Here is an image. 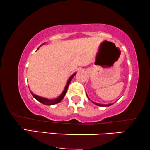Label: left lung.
<instances>
[{
    "label": "left lung",
    "instance_id": "left-lung-1",
    "mask_svg": "<svg viewBox=\"0 0 150 150\" xmlns=\"http://www.w3.org/2000/svg\"><path fill=\"white\" fill-rule=\"evenodd\" d=\"M87 94V93H86ZM88 97V96H87ZM93 102V103H94L95 104H96V105H98V106H111L112 104H98V103H96V102Z\"/></svg>",
    "mask_w": 150,
    "mask_h": 150
}]
</instances>
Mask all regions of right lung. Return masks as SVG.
<instances>
[{
	"label": "right lung",
	"instance_id": "1",
	"mask_svg": "<svg viewBox=\"0 0 150 150\" xmlns=\"http://www.w3.org/2000/svg\"><path fill=\"white\" fill-rule=\"evenodd\" d=\"M44 44H45V43H44ZM76 74V73H74V74H72L70 77H69V79H68V81H67V85H66V86H65L64 90H63V91L62 92V93H61V95L59 96L57 98H55V99H52V100H50V99H47V98H44L40 97V96H37V95H35V94L33 93L31 91H30V93H31L32 96H33V97L35 98L37 100H38L39 102H41V103L44 104H46V105H53V104L59 103V102H60L61 100H63V98H64L65 93H66V92H67V88H68V86L69 85V83H70L71 79H73V77Z\"/></svg>",
	"mask_w": 150,
	"mask_h": 150
}]
</instances>
